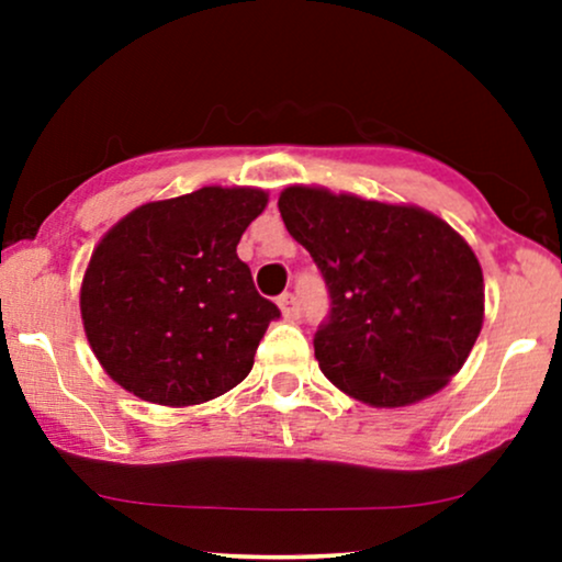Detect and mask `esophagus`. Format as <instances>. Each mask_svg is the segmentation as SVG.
Here are the masks:
<instances>
[{"instance_id": "1", "label": "esophagus", "mask_w": 562, "mask_h": 562, "mask_svg": "<svg viewBox=\"0 0 562 562\" xmlns=\"http://www.w3.org/2000/svg\"><path fill=\"white\" fill-rule=\"evenodd\" d=\"M280 308H282V317H285L288 322H295L301 317V303H299V299H295L293 293H282L280 295Z\"/></svg>"}]
</instances>
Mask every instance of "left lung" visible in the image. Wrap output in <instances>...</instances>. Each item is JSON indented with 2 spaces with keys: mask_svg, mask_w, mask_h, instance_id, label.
Segmentation results:
<instances>
[{
  "mask_svg": "<svg viewBox=\"0 0 562 562\" xmlns=\"http://www.w3.org/2000/svg\"><path fill=\"white\" fill-rule=\"evenodd\" d=\"M277 205L330 295L314 333L319 370L372 406L443 389L483 325V274L470 245L412 205L319 187H288Z\"/></svg>",
  "mask_w": 562,
  "mask_h": 562,
  "instance_id": "8db88e82",
  "label": "left lung"
}]
</instances>
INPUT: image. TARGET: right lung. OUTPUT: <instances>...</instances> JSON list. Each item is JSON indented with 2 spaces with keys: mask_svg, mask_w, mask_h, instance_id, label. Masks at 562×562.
Returning a JSON list of instances; mask_svg holds the SVG:
<instances>
[{
  "mask_svg": "<svg viewBox=\"0 0 562 562\" xmlns=\"http://www.w3.org/2000/svg\"><path fill=\"white\" fill-rule=\"evenodd\" d=\"M267 205L250 187H203L139 205L102 237L81 285L94 357L145 402L190 406L235 389L280 308L237 243Z\"/></svg>",
  "mask_w": 562,
  "mask_h": 562,
  "instance_id": "add662e5",
  "label": "right lung"
}]
</instances>
